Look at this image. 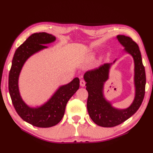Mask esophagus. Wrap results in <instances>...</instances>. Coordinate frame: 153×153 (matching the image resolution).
Here are the masks:
<instances>
[{
    "label": "esophagus",
    "instance_id": "1",
    "mask_svg": "<svg viewBox=\"0 0 153 153\" xmlns=\"http://www.w3.org/2000/svg\"><path fill=\"white\" fill-rule=\"evenodd\" d=\"M85 83H86V82L84 80L82 79V80L80 81V85L82 86V87H85Z\"/></svg>",
    "mask_w": 153,
    "mask_h": 153
}]
</instances>
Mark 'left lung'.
<instances>
[{"label":"left lung","mask_w":153,"mask_h":153,"mask_svg":"<svg viewBox=\"0 0 153 153\" xmlns=\"http://www.w3.org/2000/svg\"><path fill=\"white\" fill-rule=\"evenodd\" d=\"M117 38L125 47V51L131 54L134 59L135 97L131 106L126 109H116L112 106L110 102L106 101L103 96V85L108 78L112 63L105 64L95 69L87 71L83 76L88 91L87 107L89 115L97 125L105 128L121 124L134 115L141 105L145 93V70L137 44L131 37L125 35H119Z\"/></svg>","instance_id":"left-lung-1"}]
</instances>
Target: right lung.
Wrapping results in <instances>:
<instances>
[{
    "instance_id": "add662e5",
    "label": "right lung",
    "mask_w": 153,
    "mask_h": 153,
    "mask_svg": "<svg viewBox=\"0 0 153 153\" xmlns=\"http://www.w3.org/2000/svg\"><path fill=\"white\" fill-rule=\"evenodd\" d=\"M55 39L53 35L45 32L30 35L16 49L9 73L8 89L16 112L24 121L39 128H50L59 123L64 115L68 101L79 87V79L76 77L60 87L45 105L35 108L25 105L19 95L18 83L23 65L32 54L47 47L43 45Z\"/></svg>"
}]
</instances>
